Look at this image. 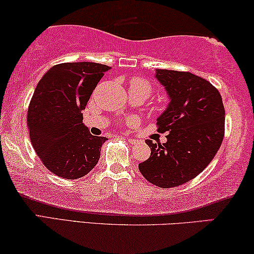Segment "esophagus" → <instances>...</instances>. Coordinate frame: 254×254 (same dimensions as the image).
<instances>
[{
  "mask_svg": "<svg viewBox=\"0 0 254 254\" xmlns=\"http://www.w3.org/2000/svg\"><path fill=\"white\" fill-rule=\"evenodd\" d=\"M127 140L129 141L131 144H136V143H138V142H140L137 140V138H133V137H127Z\"/></svg>",
  "mask_w": 254,
  "mask_h": 254,
  "instance_id": "1",
  "label": "esophagus"
}]
</instances>
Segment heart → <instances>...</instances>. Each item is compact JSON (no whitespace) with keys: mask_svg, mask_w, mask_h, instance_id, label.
Segmentation results:
<instances>
[{"mask_svg":"<svg viewBox=\"0 0 254 254\" xmlns=\"http://www.w3.org/2000/svg\"><path fill=\"white\" fill-rule=\"evenodd\" d=\"M129 90L133 91H142L145 92L149 96V93L152 90V84L148 79L142 77H133L129 81Z\"/></svg>","mask_w":254,"mask_h":254,"instance_id":"obj_1","label":"heart"}]
</instances>
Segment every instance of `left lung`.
<instances>
[{
  "instance_id": "8db88e82",
  "label": "left lung",
  "mask_w": 254,
  "mask_h": 254,
  "mask_svg": "<svg viewBox=\"0 0 254 254\" xmlns=\"http://www.w3.org/2000/svg\"><path fill=\"white\" fill-rule=\"evenodd\" d=\"M156 77L170 97L169 107L157 119V131L166 143L147 140L151 155L138 164L142 176L154 185H183L207 168L224 137L225 111L218 90L189 71L157 69Z\"/></svg>"
}]
</instances>
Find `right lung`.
Returning a JSON list of instances; mask_svg holds the SVG:
<instances>
[{"mask_svg":"<svg viewBox=\"0 0 254 254\" xmlns=\"http://www.w3.org/2000/svg\"><path fill=\"white\" fill-rule=\"evenodd\" d=\"M109 69L95 62H67L52 67L37 84L27 129L38 157L58 177L78 179L99 161L107 138L90 134L81 111Z\"/></svg>","mask_w":254,"mask_h":254,"instance_id":"add662e5","label":"right lung"}]
</instances>
